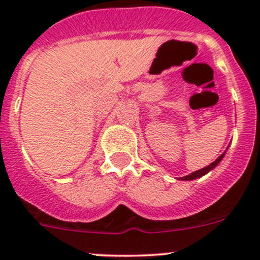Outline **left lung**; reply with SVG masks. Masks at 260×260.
Listing matches in <instances>:
<instances>
[{
    "mask_svg": "<svg viewBox=\"0 0 260 260\" xmlns=\"http://www.w3.org/2000/svg\"><path fill=\"white\" fill-rule=\"evenodd\" d=\"M224 154H225V153H222L221 156H219V157H217V158L215 159V161L212 162V164L209 165L208 167H204V169L199 170V171H195V172H192V174L187 175V176H185V177H181V180H186V181H188V180H195V179H199V177L204 176V175H205V174H208V172L210 171V170H212V169H214V167H216V166H217V164H219V162L221 161V159H222V157H224Z\"/></svg>",
    "mask_w": 260,
    "mask_h": 260,
    "instance_id": "obj_1",
    "label": "left lung"
}]
</instances>
